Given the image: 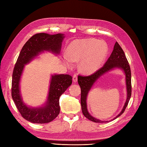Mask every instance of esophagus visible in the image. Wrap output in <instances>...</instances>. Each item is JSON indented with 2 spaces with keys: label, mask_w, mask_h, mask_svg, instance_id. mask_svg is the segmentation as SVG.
Segmentation results:
<instances>
[{
  "label": "esophagus",
  "mask_w": 147,
  "mask_h": 147,
  "mask_svg": "<svg viewBox=\"0 0 147 147\" xmlns=\"http://www.w3.org/2000/svg\"><path fill=\"white\" fill-rule=\"evenodd\" d=\"M73 82H74V83L77 82L78 77H77V75H76V74H74V75H73Z\"/></svg>",
  "instance_id": "esophagus-1"
}]
</instances>
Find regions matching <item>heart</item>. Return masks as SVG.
I'll return each mask as SVG.
<instances>
[{"label": "heart", "mask_w": 147, "mask_h": 147, "mask_svg": "<svg viewBox=\"0 0 147 147\" xmlns=\"http://www.w3.org/2000/svg\"><path fill=\"white\" fill-rule=\"evenodd\" d=\"M67 57L65 58L68 65L71 61H80V69L86 74L94 73L100 66L108 53V46L104 41L94 38L75 40L68 45Z\"/></svg>", "instance_id": "heart-1"}]
</instances>
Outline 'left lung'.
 <instances>
[{
    "instance_id": "1",
    "label": "left lung",
    "mask_w": 147,
    "mask_h": 147,
    "mask_svg": "<svg viewBox=\"0 0 147 147\" xmlns=\"http://www.w3.org/2000/svg\"><path fill=\"white\" fill-rule=\"evenodd\" d=\"M115 67L121 68L124 71L126 75V83L127 88V99L126 103L120 114L114 118L116 119L119 116H120L125 111L129 103L131 96V73L130 66L126 57L125 54H124L123 50L122 49L119 44L117 42H115L114 50L111 55L101 68H100L99 69L95 71L91 75L86 76L79 75L78 77V82L81 88V105H82V112L87 119L93 122H95V123H104V122L107 123L108 121H102L100 120L96 119V118L92 117L88 113L86 102L87 95H88V92L91 89L93 84L97 80V79L99 78L100 76L103 75L106 72H108Z\"/></svg>"
}]
</instances>
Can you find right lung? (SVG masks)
<instances>
[{
    "instance_id": "add662e5",
    "label": "right lung",
    "mask_w": 147,
    "mask_h": 147,
    "mask_svg": "<svg viewBox=\"0 0 147 147\" xmlns=\"http://www.w3.org/2000/svg\"><path fill=\"white\" fill-rule=\"evenodd\" d=\"M64 38V34L61 33L55 35L45 33L35 34L24 45L15 64L12 78V98L22 117L31 123H48L57 117L60 112L59 98L71 85L72 76L69 74L53 75L45 106L40 108H30L24 104L20 95V81L24 65L29 63L39 53L44 51L59 54Z\"/></svg>"
}]
</instances>
